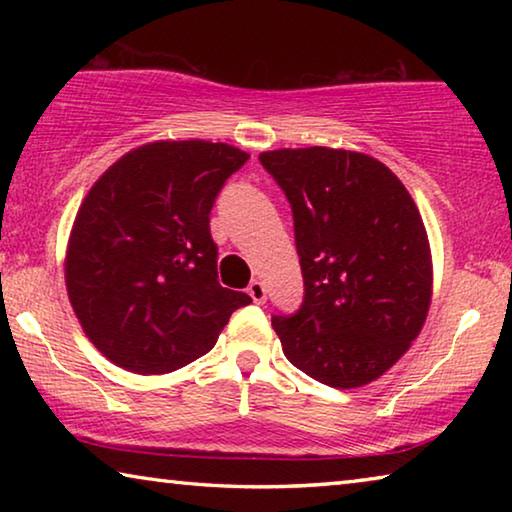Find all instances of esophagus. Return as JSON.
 Segmentation results:
<instances>
[{"instance_id": "1", "label": "esophagus", "mask_w": 512, "mask_h": 512, "mask_svg": "<svg viewBox=\"0 0 512 512\" xmlns=\"http://www.w3.org/2000/svg\"><path fill=\"white\" fill-rule=\"evenodd\" d=\"M248 296L253 298V302H257V305H264L266 302V287H264V282H259V280H253L248 284Z\"/></svg>"}]
</instances>
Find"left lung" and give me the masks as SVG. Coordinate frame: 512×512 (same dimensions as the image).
<instances>
[{
	"mask_svg": "<svg viewBox=\"0 0 512 512\" xmlns=\"http://www.w3.org/2000/svg\"><path fill=\"white\" fill-rule=\"evenodd\" d=\"M291 203L305 298L273 329L293 366L332 388L370 384L418 339L431 250L400 178L366 153L309 146L259 155Z\"/></svg>",
	"mask_w": 512,
	"mask_h": 512,
	"instance_id": "obj_1",
	"label": "left lung"
}]
</instances>
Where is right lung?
Here are the masks:
<instances>
[{"mask_svg":"<svg viewBox=\"0 0 512 512\" xmlns=\"http://www.w3.org/2000/svg\"><path fill=\"white\" fill-rule=\"evenodd\" d=\"M248 158L223 142L144 144L83 198L67 244V296L115 366L137 375L183 368L253 302L219 284L210 235L216 196Z\"/></svg>","mask_w":512,"mask_h":512,"instance_id":"right-lung-1","label":"right lung"}]
</instances>
